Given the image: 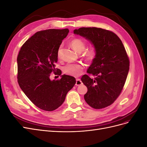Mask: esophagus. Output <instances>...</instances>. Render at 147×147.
<instances>
[{"mask_svg":"<svg viewBox=\"0 0 147 147\" xmlns=\"http://www.w3.org/2000/svg\"><path fill=\"white\" fill-rule=\"evenodd\" d=\"M82 84V82L81 81L80 79H77L76 80V83H75V85L76 86H80Z\"/></svg>","mask_w":147,"mask_h":147,"instance_id":"34e87169","label":"esophagus"}]
</instances>
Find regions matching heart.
Returning <instances> with one entry per match:
<instances>
[{
	"label": "heart",
	"instance_id": "1",
	"mask_svg": "<svg viewBox=\"0 0 147 147\" xmlns=\"http://www.w3.org/2000/svg\"><path fill=\"white\" fill-rule=\"evenodd\" d=\"M70 46L77 53H80L85 50L86 43L80 38H75L70 42ZM97 50L94 47H91L84 53V57L88 61H92L96 57ZM60 56V50L58 51V57ZM84 66L80 64H67L63 68V72L70 76L78 77L82 73Z\"/></svg>",
	"mask_w": 147,
	"mask_h": 147
}]
</instances>
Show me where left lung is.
<instances>
[{"label": "left lung", "mask_w": 147, "mask_h": 147, "mask_svg": "<svg viewBox=\"0 0 147 147\" xmlns=\"http://www.w3.org/2000/svg\"><path fill=\"white\" fill-rule=\"evenodd\" d=\"M74 34L88 40L97 50L96 57L81 80L88 88L86 103L96 109L105 108L117 99L126 82L129 61L121 40L111 31L97 28H81Z\"/></svg>", "instance_id": "left-lung-1"}]
</instances>
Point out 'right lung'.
Instances as JSON below:
<instances>
[{"mask_svg":"<svg viewBox=\"0 0 147 147\" xmlns=\"http://www.w3.org/2000/svg\"><path fill=\"white\" fill-rule=\"evenodd\" d=\"M69 32L68 29L39 31L24 43L17 57L20 86L30 101L43 110L59 107L76 83L74 77L65 74L58 81L50 79L53 72L61 75L55 64L62 41Z\"/></svg>","mask_w":147,"mask_h":147,"instance_id":"right-lung-1","label":"right lung"}]
</instances>
